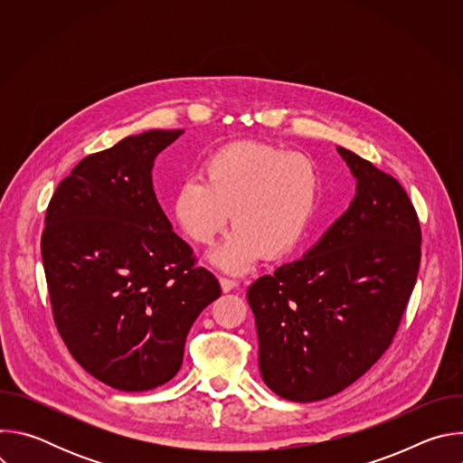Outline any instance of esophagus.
I'll list each match as a JSON object with an SVG mask.
<instances>
[{
  "mask_svg": "<svg viewBox=\"0 0 463 463\" xmlns=\"http://www.w3.org/2000/svg\"><path fill=\"white\" fill-rule=\"evenodd\" d=\"M220 284H222V289H223L225 293H229V291H232V289L238 288V280L229 279V277H222V279H220Z\"/></svg>",
  "mask_w": 463,
  "mask_h": 463,
  "instance_id": "1",
  "label": "esophagus"
}]
</instances>
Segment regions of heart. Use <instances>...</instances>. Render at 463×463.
I'll list each match as a JSON object with an SVG mask.
<instances>
[{
    "instance_id": "obj_1",
    "label": "heart",
    "mask_w": 463,
    "mask_h": 463,
    "mask_svg": "<svg viewBox=\"0 0 463 463\" xmlns=\"http://www.w3.org/2000/svg\"><path fill=\"white\" fill-rule=\"evenodd\" d=\"M320 190L317 165L261 143H232L213 152L202 177L183 181L172 216L186 238L211 245L232 218L234 229L213 252L227 271H245L261 254L282 258L304 238Z\"/></svg>"
}]
</instances>
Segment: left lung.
Instances as JSON below:
<instances>
[{
    "label": "left lung",
    "instance_id": "1",
    "mask_svg": "<svg viewBox=\"0 0 463 463\" xmlns=\"http://www.w3.org/2000/svg\"><path fill=\"white\" fill-rule=\"evenodd\" d=\"M337 152L357 179L348 211L300 260L247 289L261 379L297 403L339 393L377 363L420 271L421 229L405 188L357 154Z\"/></svg>",
    "mask_w": 463,
    "mask_h": 463
}]
</instances>
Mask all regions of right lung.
<instances>
[{
    "mask_svg": "<svg viewBox=\"0 0 463 463\" xmlns=\"http://www.w3.org/2000/svg\"><path fill=\"white\" fill-rule=\"evenodd\" d=\"M181 134L150 129L84 157L45 213L42 260L58 334L86 372L124 392L168 383L194 320L222 295L154 192V161Z\"/></svg>",
    "mask_w": 463,
    "mask_h": 463,
    "instance_id": "obj_1",
    "label": "right lung"
}]
</instances>
